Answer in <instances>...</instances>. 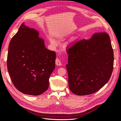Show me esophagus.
Segmentation results:
<instances>
[{
    "mask_svg": "<svg viewBox=\"0 0 121 121\" xmlns=\"http://www.w3.org/2000/svg\"><path fill=\"white\" fill-rule=\"evenodd\" d=\"M56 64L57 65H61V62L59 58H56Z\"/></svg>",
    "mask_w": 121,
    "mask_h": 121,
    "instance_id": "esophagus-1",
    "label": "esophagus"
}]
</instances>
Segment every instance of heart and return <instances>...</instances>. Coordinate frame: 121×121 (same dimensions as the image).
Wrapping results in <instances>:
<instances>
[{"instance_id":"heart-1","label":"heart","mask_w":121,"mask_h":121,"mask_svg":"<svg viewBox=\"0 0 121 121\" xmlns=\"http://www.w3.org/2000/svg\"><path fill=\"white\" fill-rule=\"evenodd\" d=\"M50 41H51V43H52V44H54V41H53V40H50Z\"/></svg>"}]
</instances>
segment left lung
I'll return each instance as SVG.
<instances>
[{
    "label": "left lung",
    "instance_id": "8db88e82",
    "mask_svg": "<svg viewBox=\"0 0 121 121\" xmlns=\"http://www.w3.org/2000/svg\"><path fill=\"white\" fill-rule=\"evenodd\" d=\"M67 52L69 86L73 93L78 95L92 94L108 81L114 57L107 33H96L90 39L74 42Z\"/></svg>",
    "mask_w": 121,
    "mask_h": 121
}]
</instances>
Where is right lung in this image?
<instances>
[{"instance_id": "obj_1", "label": "right lung", "mask_w": 121, "mask_h": 121, "mask_svg": "<svg viewBox=\"0 0 121 121\" xmlns=\"http://www.w3.org/2000/svg\"><path fill=\"white\" fill-rule=\"evenodd\" d=\"M56 58V52L46 48L38 32L22 24L10 40L7 58L8 70L14 86L26 94H42L48 88Z\"/></svg>"}]
</instances>
